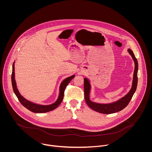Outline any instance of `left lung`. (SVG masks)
I'll return each mask as SVG.
<instances>
[{"instance_id": "left-lung-1", "label": "left lung", "mask_w": 152, "mask_h": 152, "mask_svg": "<svg viewBox=\"0 0 152 152\" xmlns=\"http://www.w3.org/2000/svg\"><path fill=\"white\" fill-rule=\"evenodd\" d=\"M128 51L132 56L135 64L134 71L133 74V80L132 87L129 92L125 95L124 97L112 104H98L94 102H92L90 101L89 98V91H90V84L87 78L84 79V94H85V100L89 108L104 114H111L116 113L117 112L121 111L125 108L129 103V102L136 91L137 85V70H138V63L136 58L135 57L133 52L129 49Z\"/></svg>"}]
</instances>
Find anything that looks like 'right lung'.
<instances>
[{
    "label": "right lung",
    "instance_id": "right-lung-1",
    "mask_svg": "<svg viewBox=\"0 0 152 152\" xmlns=\"http://www.w3.org/2000/svg\"><path fill=\"white\" fill-rule=\"evenodd\" d=\"M75 75L71 76L65 79L62 83L61 84V86L60 87V94L58 98V99L57 101L50 105H37L35 104H33L26 99H24L22 95L20 94L16 84V81L15 79V63L13 64V68H12V87L13 89V91L18 97L19 101L21 103L22 105L24 107L28 109L29 110L34 112V113H45L51 110H54V109L57 108L58 105L61 103L64 95V91L65 88L67 86V85L69 84V83L74 78Z\"/></svg>",
    "mask_w": 152,
    "mask_h": 152
}]
</instances>
